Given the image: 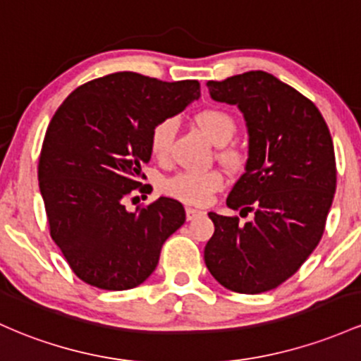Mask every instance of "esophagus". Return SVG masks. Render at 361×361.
Instances as JSON below:
<instances>
[{
	"label": "esophagus",
	"mask_w": 361,
	"mask_h": 361,
	"mask_svg": "<svg viewBox=\"0 0 361 361\" xmlns=\"http://www.w3.org/2000/svg\"><path fill=\"white\" fill-rule=\"evenodd\" d=\"M202 214H204V211H202V209H197V207H187V219L188 221H192V219H195L197 216H202Z\"/></svg>",
	"instance_id": "esophagus-1"
}]
</instances>
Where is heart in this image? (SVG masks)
Listing matches in <instances>:
<instances>
[{
    "label": "heart",
    "instance_id": "1",
    "mask_svg": "<svg viewBox=\"0 0 361 361\" xmlns=\"http://www.w3.org/2000/svg\"><path fill=\"white\" fill-rule=\"evenodd\" d=\"M197 126L214 145H224L235 135L236 123L231 114L223 109H204L195 116ZM176 130L174 120H162L150 132V152L157 159H166L171 150V142ZM226 164L236 168L243 157L238 150L228 149L221 152ZM223 174L219 171H181L174 174L166 183V192L187 204L202 205L211 200L212 193L223 187Z\"/></svg>",
    "mask_w": 361,
    "mask_h": 361
}]
</instances>
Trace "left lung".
I'll use <instances>...</instances> for the list:
<instances>
[{
	"instance_id": "1",
	"label": "left lung",
	"mask_w": 361,
	"mask_h": 361,
	"mask_svg": "<svg viewBox=\"0 0 361 361\" xmlns=\"http://www.w3.org/2000/svg\"><path fill=\"white\" fill-rule=\"evenodd\" d=\"M214 101L238 106L248 130L245 173L226 205L252 219L209 212L204 260L228 290L257 295L291 277L322 238L336 192L331 133L317 106L257 70L207 82Z\"/></svg>"
}]
</instances>
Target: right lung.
<instances>
[{"instance_id":"1","label":"right lung","mask_w":361,"mask_h":361,"mask_svg":"<svg viewBox=\"0 0 361 361\" xmlns=\"http://www.w3.org/2000/svg\"><path fill=\"white\" fill-rule=\"evenodd\" d=\"M199 97L197 80L118 71L77 87L54 113L39 157V188L51 238L90 286L123 291L142 284L164 241L183 226L181 202L159 197L130 212L125 199L142 185L154 126Z\"/></svg>"}]
</instances>
